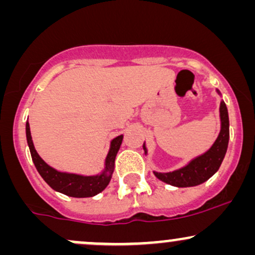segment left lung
I'll use <instances>...</instances> for the list:
<instances>
[{"instance_id": "1", "label": "left lung", "mask_w": 255, "mask_h": 255, "mask_svg": "<svg viewBox=\"0 0 255 255\" xmlns=\"http://www.w3.org/2000/svg\"><path fill=\"white\" fill-rule=\"evenodd\" d=\"M221 113V133L209 151L193 159L188 165L172 172H154V175L163 182L176 187H192L205 182L218 170L221 166L229 142V116L227 105L223 101L219 107ZM146 153V148L144 146Z\"/></svg>"}]
</instances>
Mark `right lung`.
<instances>
[{
	"mask_svg": "<svg viewBox=\"0 0 255 255\" xmlns=\"http://www.w3.org/2000/svg\"><path fill=\"white\" fill-rule=\"evenodd\" d=\"M26 137H27L32 160H33L38 172L52 189L63 193L68 197L89 198L101 193L109 184L111 174H113L114 166H115L116 154L120 150L124 135L116 136L111 141L110 151L107 156V160H105V170L103 174L97 175V176H80V175L75 174H66V172H60L49 166L39 157L34 148L28 122H26Z\"/></svg>",
	"mask_w": 255,
	"mask_h": 255,
	"instance_id": "obj_1",
	"label": "right lung"
}]
</instances>
